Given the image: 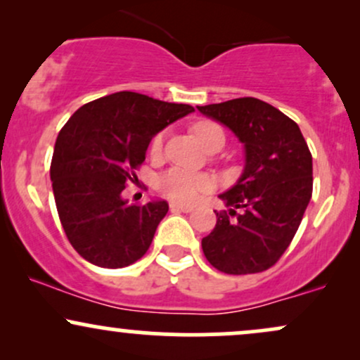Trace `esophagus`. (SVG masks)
<instances>
[{
    "label": "esophagus",
    "mask_w": 360,
    "mask_h": 360,
    "mask_svg": "<svg viewBox=\"0 0 360 360\" xmlns=\"http://www.w3.org/2000/svg\"><path fill=\"white\" fill-rule=\"evenodd\" d=\"M171 210L172 212H183V213H189L193 212V206L191 205H179V203H171Z\"/></svg>",
    "instance_id": "1"
}]
</instances>
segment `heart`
<instances>
[{"label": "heart", "mask_w": 360, "mask_h": 360, "mask_svg": "<svg viewBox=\"0 0 360 360\" xmlns=\"http://www.w3.org/2000/svg\"><path fill=\"white\" fill-rule=\"evenodd\" d=\"M193 130L198 140L210 152L220 150L225 146V131H223V128L218 123L212 122V120H201V122L194 123ZM164 140H166V131H159L150 140L152 157H159L162 154ZM213 186L214 181L212 176L205 174V172L186 171L183 167L169 169L157 179L159 191L169 198V200L176 201V203H193L201 194L213 189Z\"/></svg>", "instance_id": "b5f03b06"}]
</instances>
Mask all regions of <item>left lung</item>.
Wrapping results in <instances>:
<instances>
[{"label":"left lung","mask_w":360,"mask_h":360,"mask_svg":"<svg viewBox=\"0 0 360 360\" xmlns=\"http://www.w3.org/2000/svg\"><path fill=\"white\" fill-rule=\"evenodd\" d=\"M245 143L238 183L220 194L229 212L201 240L214 269L242 276L267 271L295 238L313 193V160L298 123L257 98L198 106Z\"/></svg>","instance_id":"8db88e82"}]
</instances>
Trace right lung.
I'll return each mask as SVG.
<instances>
[{
  "label": "right lung",
  "mask_w": 360,
  "mask_h": 360,
  "mask_svg": "<svg viewBox=\"0 0 360 360\" xmlns=\"http://www.w3.org/2000/svg\"><path fill=\"white\" fill-rule=\"evenodd\" d=\"M146 94L120 91L82 105L56 140L51 179L62 229L77 254L106 269L137 262L150 247L166 201L127 205L152 137L193 113Z\"/></svg>",
  "instance_id": "obj_1"
}]
</instances>
